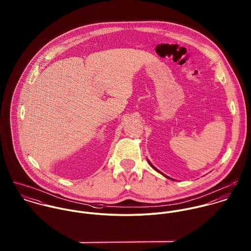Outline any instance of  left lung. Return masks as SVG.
<instances>
[{
  "mask_svg": "<svg viewBox=\"0 0 251 251\" xmlns=\"http://www.w3.org/2000/svg\"><path fill=\"white\" fill-rule=\"evenodd\" d=\"M148 162H149V164H150V165H151V167H152V168H153L155 171H157L158 173H160V174H161V175H163L164 177H166V178H168V179H172V180H175V179H172V178H170V177H168V176H166V175H164L163 173H161V172H160L158 169H156V168H155V167H154V166H153V165H152V164L150 162V160H149V159H148Z\"/></svg>",
  "mask_w": 251,
  "mask_h": 251,
  "instance_id": "left-lung-1",
  "label": "left lung"
}]
</instances>
